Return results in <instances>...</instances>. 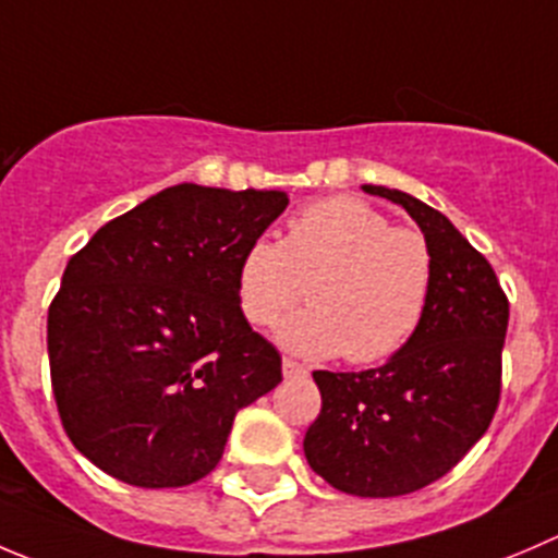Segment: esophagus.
I'll use <instances>...</instances> for the list:
<instances>
[{
	"label": "esophagus",
	"instance_id": "1",
	"mask_svg": "<svg viewBox=\"0 0 558 558\" xmlns=\"http://www.w3.org/2000/svg\"><path fill=\"white\" fill-rule=\"evenodd\" d=\"M305 365H300L296 360H291V356H283V376L286 378H296V376H305Z\"/></svg>",
	"mask_w": 558,
	"mask_h": 558
}]
</instances>
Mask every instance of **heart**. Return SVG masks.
<instances>
[{"mask_svg":"<svg viewBox=\"0 0 558 558\" xmlns=\"http://www.w3.org/2000/svg\"><path fill=\"white\" fill-rule=\"evenodd\" d=\"M434 280L430 245L354 196L318 198L291 215L283 242L253 240L236 264V305L269 329L305 296L307 311L278 329L302 356L371 365L403 349L423 322ZM308 289L305 290L304 286Z\"/></svg>","mask_w":558,"mask_h":558,"instance_id":"b5f03b06","label":"heart"}]
</instances>
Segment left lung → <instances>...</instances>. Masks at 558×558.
I'll list each match as a JSON object with an SVG mask.
<instances>
[{
  "label": "left lung",
  "mask_w": 558,
  "mask_h": 558,
  "mask_svg": "<svg viewBox=\"0 0 558 558\" xmlns=\"http://www.w3.org/2000/svg\"><path fill=\"white\" fill-rule=\"evenodd\" d=\"M411 215L434 256L423 322L381 367L313 371L322 414L305 458L332 488L367 499L414 494L445 477L488 430L501 392L510 302L494 267L420 198L362 185Z\"/></svg>",
  "instance_id": "8db88e82"
}]
</instances>
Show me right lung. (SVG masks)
I'll return each instance as SVG.
<instances>
[{"mask_svg": "<svg viewBox=\"0 0 558 558\" xmlns=\"http://www.w3.org/2000/svg\"><path fill=\"white\" fill-rule=\"evenodd\" d=\"M283 191L166 187L68 262L48 362L70 441L111 477L182 488L223 458L236 411L283 381L236 305V264Z\"/></svg>", "mask_w": 558, "mask_h": 558, "instance_id": "1", "label": "right lung"}]
</instances>
